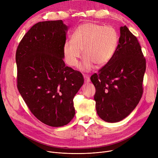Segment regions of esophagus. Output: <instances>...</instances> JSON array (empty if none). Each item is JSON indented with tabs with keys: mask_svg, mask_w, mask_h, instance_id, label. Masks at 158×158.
Listing matches in <instances>:
<instances>
[{
	"mask_svg": "<svg viewBox=\"0 0 158 158\" xmlns=\"http://www.w3.org/2000/svg\"><path fill=\"white\" fill-rule=\"evenodd\" d=\"M84 79H85V82H86V83H88V82H90V79L89 77L88 76H84Z\"/></svg>",
	"mask_w": 158,
	"mask_h": 158,
	"instance_id": "1",
	"label": "esophagus"
}]
</instances>
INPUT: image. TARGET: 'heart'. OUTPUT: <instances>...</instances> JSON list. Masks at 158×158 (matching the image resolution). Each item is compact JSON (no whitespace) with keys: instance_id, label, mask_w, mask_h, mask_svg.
Wrapping results in <instances>:
<instances>
[{"instance_id":"b5f03b06","label":"heart","mask_w":158,"mask_h":158,"mask_svg":"<svg viewBox=\"0 0 158 158\" xmlns=\"http://www.w3.org/2000/svg\"><path fill=\"white\" fill-rule=\"evenodd\" d=\"M118 41L117 32L112 27L93 22L82 24L74 32L72 40L63 46L66 62L70 66H76L82 51L85 57L79 66L81 70L88 72L94 64L101 67L111 59Z\"/></svg>"}]
</instances>
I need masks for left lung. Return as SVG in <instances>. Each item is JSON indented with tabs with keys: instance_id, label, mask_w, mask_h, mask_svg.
<instances>
[{
	"instance_id": "obj_1",
	"label": "left lung",
	"mask_w": 158,
	"mask_h": 158,
	"mask_svg": "<svg viewBox=\"0 0 158 158\" xmlns=\"http://www.w3.org/2000/svg\"><path fill=\"white\" fill-rule=\"evenodd\" d=\"M120 31L118 45L111 59L90 77L96 89L97 113L110 123L121 121L135 110L143 94L146 69L136 37L126 26Z\"/></svg>"
}]
</instances>
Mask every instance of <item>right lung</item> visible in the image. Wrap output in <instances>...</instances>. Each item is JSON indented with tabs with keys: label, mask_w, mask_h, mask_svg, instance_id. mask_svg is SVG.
<instances>
[{
	"label": "right lung",
	"mask_w": 158,
	"mask_h": 158,
	"mask_svg": "<svg viewBox=\"0 0 158 158\" xmlns=\"http://www.w3.org/2000/svg\"><path fill=\"white\" fill-rule=\"evenodd\" d=\"M69 26L62 20L40 22L17 47V88L31 113L52 127L74 117L73 99L84 83L81 72L66 66L63 46Z\"/></svg>",
	"instance_id": "obj_1"
}]
</instances>
